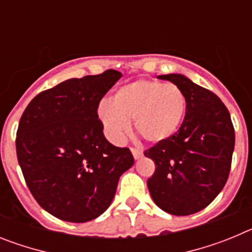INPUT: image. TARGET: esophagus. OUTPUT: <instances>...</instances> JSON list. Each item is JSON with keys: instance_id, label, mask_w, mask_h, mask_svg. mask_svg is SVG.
<instances>
[{"instance_id": "esophagus-1", "label": "esophagus", "mask_w": 252, "mask_h": 252, "mask_svg": "<svg viewBox=\"0 0 252 252\" xmlns=\"http://www.w3.org/2000/svg\"><path fill=\"white\" fill-rule=\"evenodd\" d=\"M131 153H132V157L135 160H139L142 158V153L140 150H137V149H131Z\"/></svg>"}]
</instances>
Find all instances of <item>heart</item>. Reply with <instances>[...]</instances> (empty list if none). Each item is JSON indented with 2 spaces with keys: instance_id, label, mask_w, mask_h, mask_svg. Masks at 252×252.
Masks as SVG:
<instances>
[{
  "instance_id": "b5f03b06",
  "label": "heart",
  "mask_w": 252,
  "mask_h": 252,
  "mask_svg": "<svg viewBox=\"0 0 252 252\" xmlns=\"http://www.w3.org/2000/svg\"><path fill=\"white\" fill-rule=\"evenodd\" d=\"M187 99L174 84L140 79L121 86L112 99L98 106V117L107 136L121 142L135 128L146 141L159 144L171 139L183 124Z\"/></svg>"
}]
</instances>
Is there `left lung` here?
Masks as SVG:
<instances>
[{
    "instance_id": "obj_1",
    "label": "left lung",
    "mask_w": 252,
    "mask_h": 252,
    "mask_svg": "<svg viewBox=\"0 0 252 252\" xmlns=\"http://www.w3.org/2000/svg\"><path fill=\"white\" fill-rule=\"evenodd\" d=\"M174 83L187 99L184 121L171 139L144 153L155 165L148 179L153 201L174 216L206 208L220 194L230 174L235 130L222 101L183 74L159 75Z\"/></svg>"
}]
</instances>
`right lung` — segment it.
<instances>
[{"label":"right lung","mask_w":252,"mask_h":252,"mask_svg":"<svg viewBox=\"0 0 252 252\" xmlns=\"http://www.w3.org/2000/svg\"><path fill=\"white\" fill-rule=\"evenodd\" d=\"M121 77L108 69L68 79L39 93L22 113L20 168L37 203L59 220L82 223L101 216L120 177L133 165L128 149L107 141L97 115L102 97Z\"/></svg>","instance_id":"add662e5"}]
</instances>
